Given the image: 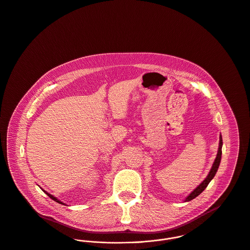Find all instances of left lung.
Masks as SVG:
<instances>
[{"label":"left lung","mask_w":250,"mask_h":250,"mask_svg":"<svg viewBox=\"0 0 250 250\" xmlns=\"http://www.w3.org/2000/svg\"><path fill=\"white\" fill-rule=\"evenodd\" d=\"M222 137L220 136V141H219V147H218V152H217V155H216V158H215V160H214V163H213V165L211 167V168H210V171H209V173L208 174V176L206 177V179L186 198V200L185 201H187V202H189V201H191V200H193V199H195L197 196H199L206 188H207V186L208 185V183L210 182V180L214 177V175H215V173H216V171H217V169H218V167H219V164H220V161H221V154H222Z\"/></svg>","instance_id":"obj_1"}]
</instances>
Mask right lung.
I'll return each mask as SVG.
<instances>
[{
  "label": "right lung",
  "instance_id": "1",
  "mask_svg": "<svg viewBox=\"0 0 250 250\" xmlns=\"http://www.w3.org/2000/svg\"><path fill=\"white\" fill-rule=\"evenodd\" d=\"M43 192H44V193H45V194H46V195H47V196H48V197H49V198H51V199H52V200H53V201H55V202H57V203H59V204H62V205H64V204H63V203H62V202H61V201H59V200H58V199H56V198H55V197H54V196H52V195H51V194H49V193H47V192H46V191H44V190H43Z\"/></svg>",
  "mask_w": 250,
  "mask_h": 250
}]
</instances>
